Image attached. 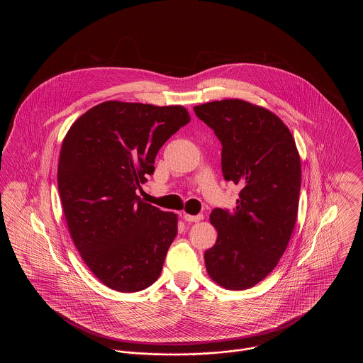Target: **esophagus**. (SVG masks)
<instances>
[{
    "label": "esophagus",
    "mask_w": 363,
    "mask_h": 363,
    "mask_svg": "<svg viewBox=\"0 0 363 363\" xmlns=\"http://www.w3.org/2000/svg\"><path fill=\"white\" fill-rule=\"evenodd\" d=\"M184 220H187V222H200L204 216L200 213V215H189V213H184Z\"/></svg>",
    "instance_id": "34e87169"
}]
</instances>
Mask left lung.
<instances>
[{"label": "left lung", "instance_id": "1", "mask_svg": "<svg viewBox=\"0 0 363 363\" xmlns=\"http://www.w3.org/2000/svg\"><path fill=\"white\" fill-rule=\"evenodd\" d=\"M222 144V172L242 187L236 208H215L209 220L216 243L206 252L209 278L242 291L262 281L291 240L299 208L301 156L284 121L242 99L194 106Z\"/></svg>", "mask_w": 363, "mask_h": 363}]
</instances>
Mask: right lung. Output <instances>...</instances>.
<instances>
[{"instance_id": "1", "label": "right lung", "mask_w": 363, "mask_h": 363, "mask_svg": "<svg viewBox=\"0 0 363 363\" xmlns=\"http://www.w3.org/2000/svg\"><path fill=\"white\" fill-rule=\"evenodd\" d=\"M190 121L183 106L107 101L64 137L57 170L71 239L94 275L118 292H138L160 275L177 235V215L137 196L160 147Z\"/></svg>"}]
</instances>
